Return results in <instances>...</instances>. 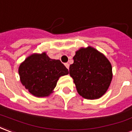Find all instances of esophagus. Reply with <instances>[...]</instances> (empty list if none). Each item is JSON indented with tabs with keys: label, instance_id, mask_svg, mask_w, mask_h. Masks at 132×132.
Returning <instances> with one entry per match:
<instances>
[{
	"label": "esophagus",
	"instance_id": "34e87169",
	"mask_svg": "<svg viewBox=\"0 0 132 132\" xmlns=\"http://www.w3.org/2000/svg\"><path fill=\"white\" fill-rule=\"evenodd\" d=\"M64 65H65V67H66V68H68V70H69V68H70V64H69V63H65V64H64Z\"/></svg>",
	"mask_w": 132,
	"mask_h": 132
}]
</instances>
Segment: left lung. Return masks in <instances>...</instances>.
Returning a JSON list of instances; mask_svg holds the SVG:
<instances>
[{
  "label": "left lung",
  "mask_w": 132,
  "mask_h": 132,
  "mask_svg": "<svg viewBox=\"0 0 132 132\" xmlns=\"http://www.w3.org/2000/svg\"><path fill=\"white\" fill-rule=\"evenodd\" d=\"M73 60L70 75L78 94L87 100L102 97L112 79V68L109 60L91 46L77 50Z\"/></svg>",
  "instance_id": "8db88e82"
}]
</instances>
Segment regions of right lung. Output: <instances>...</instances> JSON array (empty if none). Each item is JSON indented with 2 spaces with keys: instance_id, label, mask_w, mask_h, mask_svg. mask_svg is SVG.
<instances>
[{
  "instance_id": "1",
  "label": "right lung",
  "mask_w": 132,
  "mask_h": 132,
  "mask_svg": "<svg viewBox=\"0 0 132 132\" xmlns=\"http://www.w3.org/2000/svg\"><path fill=\"white\" fill-rule=\"evenodd\" d=\"M20 79L35 97H48L53 92L59 78L69 74L59 60L50 58L46 53H33L20 64Z\"/></svg>"
}]
</instances>
